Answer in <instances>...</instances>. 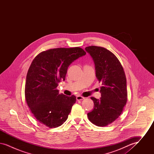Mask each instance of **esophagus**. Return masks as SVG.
I'll use <instances>...</instances> for the list:
<instances>
[{
    "label": "esophagus",
    "mask_w": 154,
    "mask_h": 154,
    "mask_svg": "<svg viewBox=\"0 0 154 154\" xmlns=\"http://www.w3.org/2000/svg\"><path fill=\"white\" fill-rule=\"evenodd\" d=\"M84 99V97H82V96L79 95L76 97V99H77V100H83Z\"/></svg>",
    "instance_id": "1"
}]
</instances>
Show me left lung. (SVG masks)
Instances as JSON below:
<instances>
[{
  "label": "left lung",
  "mask_w": 154,
  "mask_h": 154,
  "mask_svg": "<svg viewBox=\"0 0 154 154\" xmlns=\"http://www.w3.org/2000/svg\"><path fill=\"white\" fill-rule=\"evenodd\" d=\"M85 49L94 61L96 77L102 85L100 99L91 97L94 108L88 112V119L97 126H106L119 117L126 105L128 93L125 74L118 59L109 50L94 45Z\"/></svg>",
  "instance_id": "left-lung-1"
}]
</instances>
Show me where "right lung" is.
Returning <instances> with one entry per match:
<instances>
[{"mask_svg":"<svg viewBox=\"0 0 154 154\" xmlns=\"http://www.w3.org/2000/svg\"><path fill=\"white\" fill-rule=\"evenodd\" d=\"M85 54L80 47L57 48L42 52L33 60L26 75L25 95L33 116L41 124L52 128L66 121L76 97L60 94L57 87L65 80L69 65Z\"/></svg>","mask_w":154,"mask_h":154,"instance_id":"1","label":"right lung"}]
</instances>
